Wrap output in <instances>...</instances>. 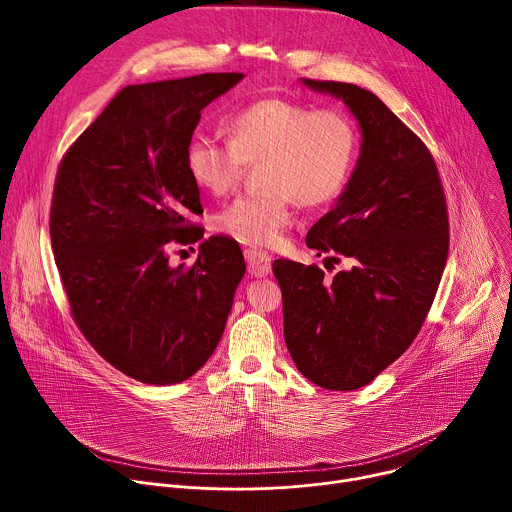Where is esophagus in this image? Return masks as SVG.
I'll return each mask as SVG.
<instances>
[{
    "label": "esophagus",
    "instance_id": "obj_1",
    "mask_svg": "<svg viewBox=\"0 0 512 512\" xmlns=\"http://www.w3.org/2000/svg\"><path fill=\"white\" fill-rule=\"evenodd\" d=\"M245 261L253 277H265L271 273V257L261 249H245Z\"/></svg>",
    "mask_w": 512,
    "mask_h": 512
}]
</instances>
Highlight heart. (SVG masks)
Instances as JSON below:
<instances>
[{"label":"heart","instance_id":"b5f03b06","mask_svg":"<svg viewBox=\"0 0 512 512\" xmlns=\"http://www.w3.org/2000/svg\"><path fill=\"white\" fill-rule=\"evenodd\" d=\"M229 141L188 139L184 164L204 192H229L245 164H259L257 194L233 200L216 223L253 247H275L291 223L294 202L314 208L338 198L356 162V131L336 109L287 99H259L227 121Z\"/></svg>","mask_w":512,"mask_h":512}]
</instances>
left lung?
Returning a JSON list of instances; mask_svg holds the SVG:
<instances>
[{
    "mask_svg": "<svg viewBox=\"0 0 512 512\" xmlns=\"http://www.w3.org/2000/svg\"><path fill=\"white\" fill-rule=\"evenodd\" d=\"M300 81L348 107L360 152L336 204L306 235L318 257L338 253L352 267L326 279L316 265L273 261L283 336L306 379L354 391L395 362L425 322L448 261L446 196L423 141L375 93Z\"/></svg>",
    "mask_w": 512,
    "mask_h": 512,
    "instance_id": "left-lung-1",
    "label": "left lung"
}]
</instances>
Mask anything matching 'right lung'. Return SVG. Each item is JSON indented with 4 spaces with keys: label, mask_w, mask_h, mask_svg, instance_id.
Here are the masks:
<instances>
[{
    "label": "right lung",
    "mask_w": 512,
    "mask_h": 512,
    "mask_svg": "<svg viewBox=\"0 0 512 512\" xmlns=\"http://www.w3.org/2000/svg\"><path fill=\"white\" fill-rule=\"evenodd\" d=\"M241 72L129 85L60 162L50 235L68 304L93 348L148 385L190 379L225 332L245 275L223 237L192 267L170 265L172 243L202 239L200 190L184 164L200 111L243 81Z\"/></svg>",
    "instance_id": "right-lung-1"
}]
</instances>
